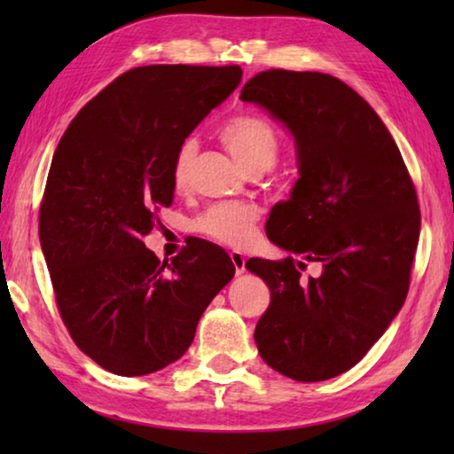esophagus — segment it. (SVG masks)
Returning <instances> with one entry per match:
<instances>
[{"mask_svg": "<svg viewBox=\"0 0 454 454\" xmlns=\"http://www.w3.org/2000/svg\"><path fill=\"white\" fill-rule=\"evenodd\" d=\"M230 258H232V264H234V268H236V274H238V276L244 274V270H246V258H244L242 252H238V250L230 252Z\"/></svg>", "mask_w": 454, "mask_h": 454, "instance_id": "1", "label": "esophagus"}]
</instances>
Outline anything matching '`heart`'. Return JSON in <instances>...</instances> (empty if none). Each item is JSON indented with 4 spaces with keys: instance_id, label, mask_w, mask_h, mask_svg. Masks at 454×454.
<instances>
[{
    "instance_id": "obj_1",
    "label": "heart",
    "mask_w": 454,
    "mask_h": 454,
    "mask_svg": "<svg viewBox=\"0 0 454 454\" xmlns=\"http://www.w3.org/2000/svg\"><path fill=\"white\" fill-rule=\"evenodd\" d=\"M220 140L236 158L246 172H266L274 166L280 152V140L276 129L266 120L256 116H238L220 129ZM196 153V142L186 140L176 153L172 168L174 188H186L190 180L192 160ZM260 218L258 206L248 202L214 204L200 214L194 222L196 232L210 240L226 246H242L250 240L252 230Z\"/></svg>"
}]
</instances>
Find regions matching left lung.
Returning a JSON list of instances; mask_svg holds the SVG:
<instances>
[{"mask_svg":"<svg viewBox=\"0 0 454 454\" xmlns=\"http://www.w3.org/2000/svg\"><path fill=\"white\" fill-rule=\"evenodd\" d=\"M240 99L284 124L298 164L266 234L301 260L246 262L270 288L256 347L292 380H328L360 363L403 309L420 232L417 190L379 114L334 75L260 72ZM306 262L321 264L317 279L301 278Z\"/></svg>","mask_w":454,"mask_h":454,"instance_id":"obj_1","label":"left lung"}]
</instances>
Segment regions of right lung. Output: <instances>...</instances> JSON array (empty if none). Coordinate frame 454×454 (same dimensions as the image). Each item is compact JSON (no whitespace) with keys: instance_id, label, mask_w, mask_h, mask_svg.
<instances>
[{"instance_id":"obj_1","label":"right lung","mask_w":454,"mask_h":454,"mask_svg":"<svg viewBox=\"0 0 454 454\" xmlns=\"http://www.w3.org/2000/svg\"><path fill=\"white\" fill-rule=\"evenodd\" d=\"M242 80L240 66H144L82 107L53 153L40 242L61 320L106 371L178 360L236 268L216 244L160 262L142 238L172 206L176 153Z\"/></svg>"}]
</instances>
